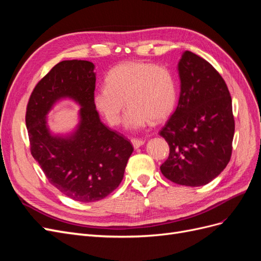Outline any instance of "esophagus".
<instances>
[{
	"instance_id": "34e87169",
	"label": "esophagus",
	"mask_w": 261,
	"mask_h": 261,
	"mask_svg": "<svg viewBox=\"0 0 261 261\" xmlns=\"http://www.w3.org/2000/svg\"><path fill=\"white\" fill-rule=\"evenodd\" d=\"M132 144H133L134 148L138 149L139 147H141V146H143V145L145 144V141H144L143 139H136V138H134V139H132Z\"/></svg>"
}]
</instances>
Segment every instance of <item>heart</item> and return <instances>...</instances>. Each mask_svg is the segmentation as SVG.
Instances as JSON below:
<instances>
[{
	"instance_id": "obj_1",
	"label": "heart",
	"mask_w": 261,
	"mask_h": 261,
	"mask_svg": "<svg viewBox=\"0 0 261 261\" xmlns=\"http://www.w3.org/2000/svg\"><path fill=\"white\" fill-rule=\"evenodd\" d=\"M106 85L92 93V106L110 125L121 123L122 112L129 129L146 127L168 118L176 105L174 77L168 68L151 63L129 61L109 70Z\"/></svg>"
}]
</instances>
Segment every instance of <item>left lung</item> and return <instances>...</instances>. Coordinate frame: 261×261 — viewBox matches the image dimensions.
<instances>
[{"instance_id": "8db88e82", "label": "left lung", "mask_w": 261, "mask_h": 261, "mask_svg": "<svg viewBox=\"0 0 261 261\" xmlns=\"http://www.w3.org/2000/svg\"><path fill=\"white\" fill-rule=\"evenodd\" d=\"M177 72L178 105L159 133L170 146L160 170L173 183L202 186L215 179L231 159L235 129L232 99L215 67L191 51L181 54Z\"/></svg>"}]
</instances>
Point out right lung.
<instances>
[{"mask_svg":"<svg viewBox=\"0 0 261 261\" xmlns=\"http://www.w3.org/2000/svg\"><path fill=\"white\" fill-rule=\"evenodd\" d=\"M94 88L93 63L62 61L37 84L26 112L31 154L55 188L81 202L103 199L117 188L134 151L127 139L101 122L91 101ZM64 98L81 109L75 129L63 136L49 130L46 115Z\"/></svg>","mask_w":261,"mask_h":261,"instance_id":"add662e5","label":"right lung"}]
</instances>
